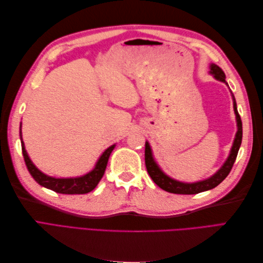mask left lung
Listing matches in <instances>:
<instances>
[{
    "label": "left lung",
    "instance_id": "8db88e82",
    "mask_svg": "<svg viewBox=\"0 0 263 263\" xmlns=\"http://www.w3.org/2000/svg\"><path fill=\"white\" fill-rule=\"evenodd\" d=\"M210 72L214 76V78L216 80H219L221 82H226V77L224 71H222L218 66L216 65H211V71ZM233 100H234V110L236 114V119H237V133H236V137L234 140V144L232 147V150H230V154L227 158V160L225 163L222 164L221 168L212 176L211 178L203 180V181H198L194 183H184V182H180L174 179H171L170 177L166 176L165 173L162 172V170L159 168L158 164L156 163L155 159L153 157V151H151L149 142L146 141L145 145V163H146V168L149 173L150 178L153 179V181L156 183V184L161 187L162 190L166 191L169 193H174V194H197L204 192V191H209L214 187H216L219 183H221L226 179V177L229 174L230 170H232L233 165L236 161V158L238 155V151H239L240 145H241V140H242V123H241V118L239 113L237 110V104L235 98L233 95Z\"/></svg>",
    "mask_w": 263,
    "mask_h": 263
}]
</instances>
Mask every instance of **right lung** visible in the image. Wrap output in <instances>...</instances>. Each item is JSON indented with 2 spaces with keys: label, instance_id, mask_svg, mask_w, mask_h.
Listing matches in <instances>:
<instances>
[{
  "label": "right lung",
  "instance_id": "obj_1",
  "mask_svg": "<svg viewBox=\"0 0 263 263\" xmlns=\"http://www.w3.org/2000/svg\"><path fill=\"white\" fill-rule=\"evenodd\" d=\"M20 136H21L24 160H25L26 166L29 173L31 174V177L34 178V180L38 183V184H41L42 186H45L47 189L52 190L54 192L61 193V194H85L94 190L95 186L99 184L102 177L104 176L108 158L115 147V145L108 147L100 157L97 164L94 166V169L89 173L84 174V176L78 177V178L57 179V178L46 176L45 173L39 171L36 168V165L31 162L25 150V146H24V141L22 139V132H20Z\"/></svg>",
  "mask_w": 263,
  "mask_h": 263
}]
</instances>
